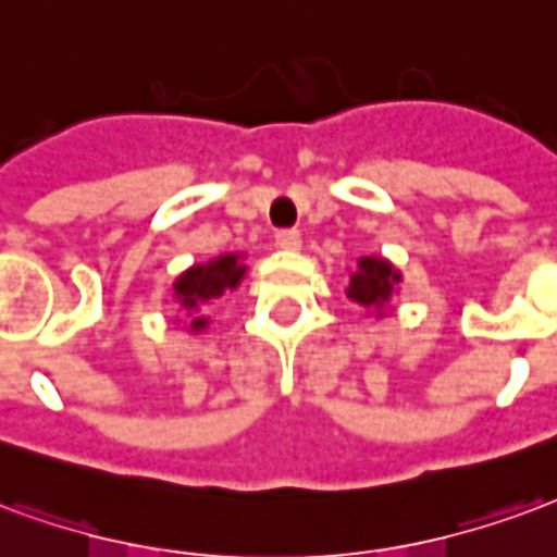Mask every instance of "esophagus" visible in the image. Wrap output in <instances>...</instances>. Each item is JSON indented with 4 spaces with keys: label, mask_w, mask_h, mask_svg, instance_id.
<instances>
[{
    "label": "esophagus",
    "mask_w": 557,
    "mask_h": 557,
    "mask_svg": "<svg viewBox=\"0 0 557 557\" xmlns=\"http://www.w3.org/2000/svg\"><path fill=\"white\" fill-rule=\"evenodd\" d=\"M275 246H278V249H287V251H296L299 249V246H302V234H299V231H278V234H275Z\"/></svg>",
    "instance_id": "1"
}]
</instances>
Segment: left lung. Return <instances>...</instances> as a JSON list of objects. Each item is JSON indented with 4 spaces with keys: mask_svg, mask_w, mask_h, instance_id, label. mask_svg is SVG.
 <instances>
[{
    "mask_svg": "<svg viewBox=\"0 0 557 557\" xmlns=\"http://www.w3.org/2000/svg\"><path fill=\"white\" fill-rule=\"evenodd\" d=\"M400 282H404V275H400L395 263L385 261L380 255H368V258H359L356 270L350 273L347 296L352 302H359L364 311H373L376 318H385Z\"/></svg>",
    "mask_w": 557,
    "mask_h": 557,
    "instance_id": "obj_1",
    "label": "left lung"
}]
</instances>
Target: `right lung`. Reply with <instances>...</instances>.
<instances>
[{
	"label": "right lung",
	"mask_w": 557,
	"mask_h": 557,
	"mask_svg": "<svg viewBox=\"0 0 557 557\" xmlns=\"http://www.w3.org/2000/svg\"><path fill=\"white\" fill-rule=\"evenodd\" d=\"M243 275H246V263H243V255H234V251L216 255L205 263H193L172 282L174 302L184 311V320L177 318V323H184L186 332H205L210 323L205 314L207 308L213 306L219 296L237 290Z\"/></svg>",
	"instance_id": "1"
}]
</instances>
